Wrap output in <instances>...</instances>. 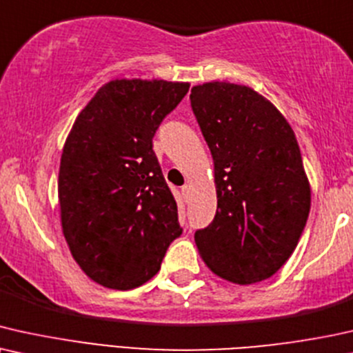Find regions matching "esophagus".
<instances>
[{"instance_id":"34e87169","label":"esophagus","mask_w":353,"mask_h":353,"mask_svg":"<svg viewBox=\"0 0 353 353\" xmlns=\"http://www.w3.org/2000/svg\"><path fill=\"white\" fill-rule=\"evenodd\" d=\"M189 192H190V184L182 185V194H184V195H189Z\"/></svg>"}]
</instances>
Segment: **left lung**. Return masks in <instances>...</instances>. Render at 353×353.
Returning a JSON list of instances; mask_svg holds the SVG:
<instances>
[{
    "instance_id": "1",
    "label": "left lung",
    "mask_w": 353,
    "mask_h": 353,
    "mask_svg": "<svg viewBox=\"0 0 353 353\" xmlns=\"http://www.w3.org/2000/svg\"><path fill=\"white\" fill-rule=\"evenodd\" d=\"M190 106L214 163L218 208L195 232L201 258L236 284L271 278L292 255L312 194L295 134L266 98L245 85L192 88Z\"/></svg>"
}]
</instances>
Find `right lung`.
<instances>
[{
    "label": "right lung",
    "mask_w": 353,
    "mask_h": 353,
    "mask_svg": "<svg viewBox=\"0 0 353 353\" xmlns=\"http://www.w3.org/2000/svg\"><path fill=\"white\" fill-rule=\"evenodd\" d=\"M189 83L112 81L75 119L59 166L61 223L95 283L129 290L152 279L182 234L153 137Z\"/></svg>",
    "instance_id": "obj_1"
}]
</instances>
